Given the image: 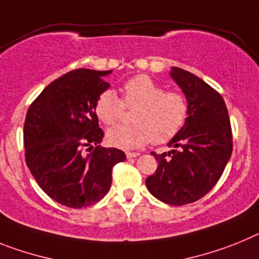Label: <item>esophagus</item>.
Here are the masks:
<instances>
[{
	"mask_svg": "<svg viewBox=\"0 0 259 259\" xmlns=\"http://www.w3.org/2000/svg\"><path fill=\"white\" fill-rule=\"evenodd\" d=\"M139 155V152H126L127 159H132V157H137Z\"/></svg>",
	"mask_w": 259,
	"mask_h": 259,
	"instance_id": "34e87169",
	"label": "esophagus"
}]
</instances>
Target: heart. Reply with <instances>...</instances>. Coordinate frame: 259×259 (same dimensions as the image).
<instances>
[{
	"instance_id": "b5f03b06",
	"label": "heart",
	"mask_w": 259,
	"mask_h": 259,
	"mask_svg": "<svg viewBox=\"0 0 259 259\" xmlns=\"http://www.w3.org/2000/svg\"><path fill=\"white\" fill-rule=\"evenodd\" d=\"M136 109L133 125H117L108 130L107 139L122 150L143 147L148 142L157 145L169 142L185 125L189 104L185 96L176 91H165L147 75H136L122 86V99L113 90H105L98 96L95 113L105 125L117 122L123 112Z\"/></svg>"
}]
</instances>
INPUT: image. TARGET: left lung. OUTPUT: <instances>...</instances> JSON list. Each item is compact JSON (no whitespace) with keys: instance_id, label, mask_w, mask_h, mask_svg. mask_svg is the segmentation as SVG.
Returning <instances> with one entry per match:
<instances>
[{"instance_id":"obj_1","label":"left lung","mask_w":259,"mask_h":259,"mask_svg":"<svg viewBox=\"0 0 259 259\" xmlns=\"http://www.w3.org/2000/svg\"><path fill=\"white\" fill-rule=\"evenodd\" d=\"M170 76L186 96L189 116L168 143L173 150L151 152L159 164L146 186L159 201L183 206L198 201L219 181L232 154V129L219 92L180 67H172Z\"/></svg>"}]
</instances>
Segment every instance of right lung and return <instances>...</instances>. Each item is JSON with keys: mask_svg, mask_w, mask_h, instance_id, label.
Returning a JSON list of instances; mask_svg holds the SVG:
<instances>
[{"mask_svg": "<svg viewBox=\"0 0 259 259\" xmlns=\"http://www.w3.org/2000/svg\"><path fill=\"white\" fill-rule=\"evenodd\" d=\"M112 70L76 69L48 84L24 121L26 163L44 193L62 206L83 208L108 193L112 169L126 159L118 148L100 147L104 133L95 113Z\"/></svg>", "mask_w": 259, "mask_h": 259, "instance_id": "obj_1", "label": "right lung"}]
</instances>
